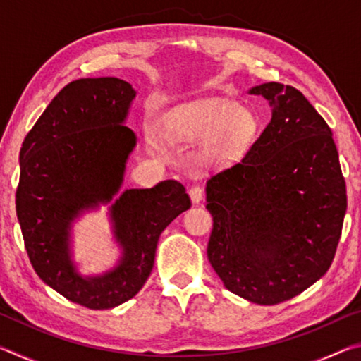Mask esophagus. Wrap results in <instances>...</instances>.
Returning <instances> with one entry per match:
<instances>
[{"label": "esophagus", "mask_w": 361, "mask_h": 361, "mask_svg": "<svg viewBox=\"0 0 361 361\" xmlns=\"http://www.w3.org/2000/svg\"><path fill=\"white\" fill-rule=\"evenodd\" d=\"M188 192H189V197L192 200V204H199L200 200L204 199V189L200 186H192Z\"/></svg>", "instance_id": "obj_1"}]
</instances>
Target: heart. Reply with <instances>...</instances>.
<instances>
[{"label":"heart","instance_id":"heart-1","mask_svg":"<svg viewBox=\"0 0 361 361\" xmlns=\"http://www.w3.org/2000/svg\"><path fill=\"white\" fill-rule=\"evenodd\" d=\"M170 132L185 142H204L202 157L212 166H231L247 154L258 133V119L228 99L191 103L170 121Z\"/></svg>","mask_w":361,"mask_h":361}]
</instances>
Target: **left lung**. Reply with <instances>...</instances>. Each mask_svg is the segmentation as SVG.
<instances>
[{
	"label": "left lung",
	"instance_id": "8db88e82",
	"mask_svg": "<svg viewBox=\"0 0 361 361\" xmlns=\"http://www.w3.org/2000/svg\"><path fill=\"white\" fill-rule=\"evenodd\" d=\"M272 118L240 162L207 181L213 216L209 261L226 288L250 302L295 298L325 276L347 210L331 129L291 85L248 90Z\"/></svg>",
	"mask_w": 361,
	"mask_h": 361
}]
</instances>
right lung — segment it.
Wrapping results in <instances>:
<instances>
[{
  "label": "right lung",
  "mask_w": 361,
  "mask_h": 361,
  "mask_svg": "<svg viewBox=\"0 0 361 361\" xmlns=\"http://www.w3.org/2000/svg\"><path fill=\"white\" fill-rule=\"evenodd\" d=\"M135 89L118 78H82L54 97L23 140L16 212L35 272L46 285L84 307L113 309L142 290L154 266L162 231L191 207L175 180L126 189L127 161L137 146L126 126ZM109 205L121 255L95 276L78 272L72 224Z\"/></svg>",
  "instance_id": "right-lung-1"
}]
</instances>
